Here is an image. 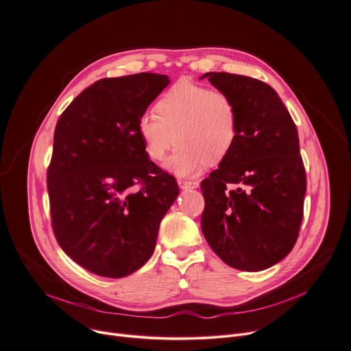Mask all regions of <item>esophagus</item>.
<instances>
[{"label":"esophagus","instance_id":"1","mask_svg":"<svg viewBox=\"0 0 351 351\" xmlns=\"http://www.w3.org/2000/svg\"><path fill=\"white\" fill-rule=\"evenodd\" d=\"M178 184L180 189H197L199 187V182L197 180H183L179 179Z\"/></svg>","mask_w":351,"mask_h":351}]
</instances>
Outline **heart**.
Returning a JSON list of instances; mask_svg holds the SVG:
<instances>
[{"mask_svg":"<svg viewBox=\"0 0 351 351\" xmlns=\"http://www.w3.org/2000/svg\"><path fill=\"white\" fill-rule=\"evenodd\" d=\"M155 112L138 120L144 151L151 161H162L176 135L179 144L167 167L179 176L197 175L210 162L224 161L237 144L238 109L224 90L179 81L156 102Z\"/></svg>","mask_w":351,"mask_h":351,"instance_id":"heart-1","label":"heart"}]
</instances>
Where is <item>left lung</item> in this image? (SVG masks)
Returning a JSON list of instances; mask_svg holds the SVG:
<instances>
[{"label":"left lung","mask_w":351,"mask_h":351,"mask_svg":"<svg viewBox=\"0 0 351 351\" xmlns=\"http://www.w3.org/2000/svg\"><path fill=\"white\" fill-rule=\"evenodd\" d=\"M204 77L234 99L239 133L232 152L202 182L203 235L228 266L265 270L291 252L304 217L297 125L266 82L228 73Z\"/></svg>","instance_id":"8db88e82"}]
</instances>
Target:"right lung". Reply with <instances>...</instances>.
<instances>
[{"label": "right lung", "instance_id": "right-lung-1", "mask_svg": "<svg viewBox=\"0 0 351 351\" xmlns=\"http://www.w3.org/2000/svg\"><path fill=\"white\" fill-rule=\"evenodd\" d=\"M168 84L152 73L104 78L57 121L47 168L51 228L60 247L98 276L120 278L144 266L179 195L138 134L140 117Z\"/></svg>", "mask_w": 351, "mask_h": 351}]
</instances>
